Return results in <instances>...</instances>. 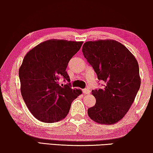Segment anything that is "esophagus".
<instances>
[{
	"instance_id": "34e87169",
	"label": "esophagus",
	"mask_w": 153,
	"mask_h": 153,
	"mask_svg": "<svg viewBox=\"0 0 153 153\" xmlns=\"http://www.w3.org/2000/svg\"><path fill=\"white\" fill-rule=\"evenodd\" d=\"M90 93H91V91H90L88 89L85 88V89L83 90V93L84 94V95H87V94H89Z\"/></svg>"
}]
</instances>
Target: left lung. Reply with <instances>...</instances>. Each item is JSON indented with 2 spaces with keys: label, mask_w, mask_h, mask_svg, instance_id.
<instances>
[{
  "label": "left lung",
  "mask_w": 153,
  "mask_h": 153,
  "mask_svg": "<svg viewBox=\"0 0 153 153\" xmlns=\"http://www.w3.org/2000/svg\"><path fill=\"white\" fill-rule=\"evenodd\" d=\"M82 51L97 79L105 82L92 91L96 99L88 114L97 123L114 124L120 120L134 101L141 85L137 59L127 47L114 39L88 41Z\"/></svg>",
  "instance_id": "1"
}]
</instances>
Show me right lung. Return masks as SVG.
Masks as SVG:
<instances>
[{
    "mask_svg": "<svg viewBox=\"0 0 153 153\" xmlns=\"http://www.w3.org/2000/svg\"><path fill=\"white\" fill-rule=\"evenodd\" d=\"M83 42L49 39L30 50L19 70L21 93L31 114L42 122H58L65 118L73 100L81 90L72 89L66 68Z\"/></svg>",
    "mask_w": 153,
    "mask_h": 153,
    "instance_id": "right-lung-1",
    "label": "right lung"
}]
</instances>
